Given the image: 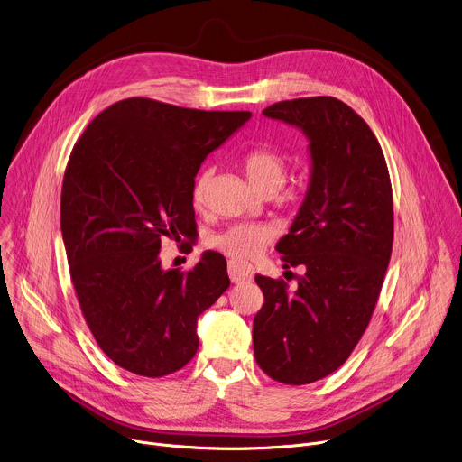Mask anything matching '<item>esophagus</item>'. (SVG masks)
<instances>
[{"mask_svg": "<svg viewBox=\"0 0 462 462\" xmlns=\"http://www.w3.org/2000/svg\"><path fill=\"white\" fill-rule=\"evenodd\" d=\"M228 276L232 283H241L246 280H252V269L246 265H241V263L230 261L228 263Z\"/></svg>", "mask_w": 462, "mask_h": 462, "instance_id": "1", "label": "esophagus"}]
</instances>
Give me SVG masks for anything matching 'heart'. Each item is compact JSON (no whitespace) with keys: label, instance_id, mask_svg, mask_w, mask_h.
Returning a JSON list of instances; mask_svg holds the SVG:
<instances>
[{"label":"heart","instance_id":"b5f03b06","mask_svg":"<svg viewBox=\"0 0 462 462\" xmlns=\"http://www.w3.org/2000/svg\"><path fill=\"white\" fill-rule=\"evenodd\" d=\"M243 171L248 182L261 191H278L289 173V161L285 155L278 153L271 148H254L241 157ZM210 168H201L197 171L191 182V203L201 207L205 203L208 182H210ZM273 237V228L263 223H239L232 225L226 230L210 237V245L230 255L236 261H246L255 257L263 246Z\"/></svg>","mask_w":462,"mask_h":462}]
</instances>
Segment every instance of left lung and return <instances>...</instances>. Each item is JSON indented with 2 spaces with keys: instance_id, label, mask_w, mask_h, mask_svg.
<instances>
[{
  "instance_id": "obj_1",
  "label": "left lung",
  "mask_w": 462,
  "mask_h": 462,
  "mask_svg": "<svg viewBox=\"0 0 462 462\" xmlns=\"http://www.w3.org/2000/svg\"><path fill=\"white\" fill-rule=\"evenodd\" d=\"M263 115L303 131L310 177L276 245L283 267L305 273L294 291L255 276L265 303L254 318V355L271 378L301 385L337 371L369 325L393 246L391 180L371 127L342 100H285Z\"/></svg>"
}]
</instances>
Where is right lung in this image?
Segmentation results:
<instances>
[{
	"mask_svg": "<svg viewBox=\"0 0 462 462\" xmlns=\"http://www.w3.org/2000/svg\"><path fill=\"white\" fill-rule=\"evenodd\" d=\"M252 116L125 98L91 120L63 175L60 226L71 280L100 349L141 376L184 367L197 318L228 289L226 259L205 252L162 269L161 241L197 234L191 182Z\"/></svg>",
	"mask_w": 462,
	"mask_h": 462,
	"instance_id": "add662e5",
	"label": "right lung"
}]
</instances>
